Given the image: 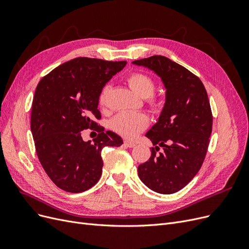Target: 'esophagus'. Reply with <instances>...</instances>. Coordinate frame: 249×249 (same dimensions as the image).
<instances>
[{
    "instance_id": "esophagus-1",
    "label": "esophagus",
    "mask_w": 249,
    "mask_h": 249,
    "mask_svg": "<svg viewBox=\"0 0 249 249\" xmlns=\"http://www.w3.org/2000/svg\"><path fill=\"white\" fill-rule=\"evenodd\" d=\"M124 144H125L127 147H134V146H136V143L131 141V140H124Z\"/></svg>"
}]
</instances>
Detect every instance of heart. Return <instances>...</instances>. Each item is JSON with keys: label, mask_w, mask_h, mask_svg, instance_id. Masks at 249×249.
<instances>
[{"label": "heart", "mask_w": 249, "mask_h": 249, "mask_svg": "<svg viewBox=\"0 0 249 249\" xmlns=\"http://www.w3.org/2000/svg\"><path fill=\"white\" fill-rule=\"evenodd\" d=\"M127 84L131 87L135 94L147 99L150 108L153 110H158L159 108V101L155 97L150 96L156 88L154 80L147 74L143 72H133L126 79ZM108 92V86L104 87L100 94V105L105 106L106 104V97ZM148 124V118L143 113H131V112H122L117 114L111 120V127L113 131L117 134L122 135L125 138H134L145 129Z\"/></svg>", "instance_id": "heart-1"}]
</instances>
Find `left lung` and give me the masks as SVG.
I'll return each mask as SVG.
<instances>
[{
  "label": "left lung",
  "instance_id": "left-lung-1",
  "mask_svg": "<svg viewBox=\"0 0 249 249\" xmlns=\"http://www.w3.org/2000/svg\"><path fill=\"white\" fill-rule=\"evenodd\" d=\"M132 63L153 71L166 89L158 123L145 134L155 147L138 166L139 178L155 192L176 193L196 176L207 154L213 116L206 88L195 74L164 56ZM160 147L163 150L157 154Z\"/></svg>",
  "mask_w": 249,
  "mask_h": 249
}]
</instances>
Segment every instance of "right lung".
I'll return each instance as SVG.
<instances>
[{"instance_id":"1","label":"right lung","mask_w":249,"mask_h":249,"mask_svg":"<svg viewBox=\"0 0 249 249\" xmlns=\"http://www.w3.org/2000/svg\"><path fill=\"white\" fill-rule=\"evenodd\" d=\"M125 64L74 58L53 70L37 85L31 132L40 164L60 189L71 193L90 189L102 176V149L123 144L122 137L104 132L95 119H101L97 106L104 86ZM87 128L100 133L93 143L81 139L80 132Z\"/></svg>"}]
</instances>
